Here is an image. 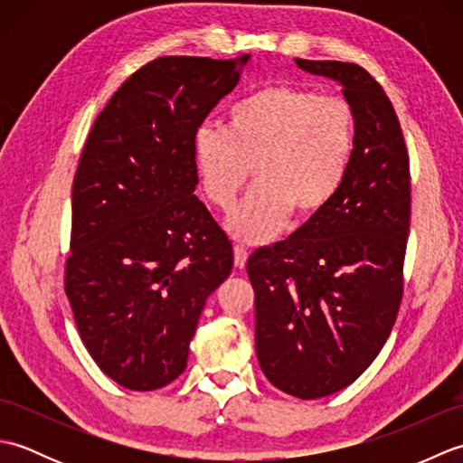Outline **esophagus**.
<instances>
[{
	"label": "esophagus",
	"instance_id": "34e87169",
	"mask_svg": "<svg viewBox=\"0 0 463 463\" xmlns=\"http://www.w3.org/2000/svg\"><path fill=\"white\" fill-rule=\"evenodd\" d=\"M249 260V252L242 247H234V267L244 269V264Z\"/></svg>",
	"mask_w": 463,
	"mask_h": 463
}]
</instances>
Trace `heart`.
Returning <instances> with one entry per match:
<instances>
[{
  "instance_id": "b5f03b06",
  "label": "heart",
  "mask_w": 463,
  "mask_h": 463,
  "mask_svg": "<svg viewBox=\"0 0 463 463\" xmlns=\"http://www.w3.org/2000/svg\"><path fill=\"white\" fill-rule=\"evenodd\" d=\"M354 145L356 117L346 99L272 85L232 103L222 129H196L191 155L206 199L224 213L252 171L257 186L226 229L244 244H260L290 216L310 222L328 209L346 181Z\"/></svg>"
}]
</instances>
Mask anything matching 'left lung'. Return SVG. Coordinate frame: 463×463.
Listing matches in <instances>:
<instances>
[{
    "label": "left lung",
    "instance_id": "1",
    "mask_svg": "<svg viewBox=\"0 0 463 463\" xmlns=\"http://www.w3.org/2000/svg\"><path fill=\"white\" fill-rule=\"evenodd\" d=\"M297 65L342 85L356 145L336 199L287 241L254 250L257 356L300 400L346 388L386 344L400 308L410 232V161L388 95L356 63Z\"/></svg>",
    "mask_w": 463,
    "mask_h": 463
}]
</instances>
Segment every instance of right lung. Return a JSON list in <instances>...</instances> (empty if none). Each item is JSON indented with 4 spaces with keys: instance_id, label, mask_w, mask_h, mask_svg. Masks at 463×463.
I'll return each mask as SVG.
<instances>
[{
    "instance_id": "1",
    "label": "right lung",
    "mask_w": 463,
    "mask_h": 463,
    "mask_svg": "<svg viewBox=\"0 0 463 463\" xmlns=\"http://www.w3.org/2000/svg\"><path fill=\"white\" fill-rule=\"evenodd\" d=\"M249 59H155L87 137L65 292L87 352L127 390L181 376L204 302L232 270L229 239L194 196L191 141Z\"/></svg>"
}]
</instances>
